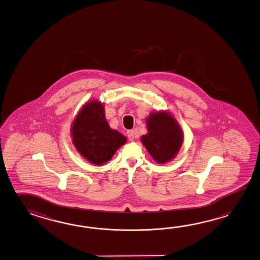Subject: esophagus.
<instances>
[{"label": "esophagus", "instance_id": "34e87169", "mask_svg": "<svg viewBox=\"0 0 260 260\" xmlns=\"http://www.w3.org/2000/svg\"><path fill=\"white\" fill-rule=\"evenodd\" d=\"M127 134L129 141H133L134 140V131H127Z\"/></svg>", "mask_w": 260, "mask_h": 260}]
</instances>
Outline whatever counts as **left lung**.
<instances>
[{
    "instance_id": "left-lung-1",
    "label": "left lung",
    "mask_w": 260,
    "mask_h": 260,
    "mask_svg": "<svg viewBox=\"0 0 260 260\" xmlns=\"http://www.w3.org/2000/svg\"><path fill=\"white\" fill-rule=\"evenodd\" d=\"M145 120L147 133L141 137L142 144L156 163L173 160L184 142L183 131L175 117L161 110L152 112Z\"/></svg>"
}]
</instances>
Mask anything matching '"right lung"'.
I'll list each match as a JSON object with an SVG mask.
<instances>
[{"label": "right lung", "mask_w": 260, "mask_h": 260, "mask_svg": "<svg viewBox=\"0 0 260 260\" xmlns=\"http://www.w3.org/2000/svg\"><path fill=\"white\" fill-rule=\"evenodd\" d=\"M71 136L77 152L96 166L110 160L127 142L124 135L110 127L105 119L104 104L98 100L83 105L72 123Z\"/></svg>", "instance_id": "right-lung-1"}]
</instances>
